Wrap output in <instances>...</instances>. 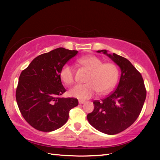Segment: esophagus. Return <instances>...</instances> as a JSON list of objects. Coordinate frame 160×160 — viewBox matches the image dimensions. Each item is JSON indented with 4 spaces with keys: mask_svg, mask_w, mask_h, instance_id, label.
<instances>
[{
    "mask_svg": "<svg viewBox=\"0 0 160 160\" xmlns=\"http://www.w3.org/2000/svg\"><path fill=\"white\" fill-rule=\"evenodd\" d=\"M84 102H85V101H84V100H79V104H84Z\"/></svg>",
    "mask_w": 160,
    "mask_h": 160,
    "instance_id": "esophagus-1",
    "label": "esophagus"
}]
</instances>
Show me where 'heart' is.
<instances>
[{
    "label": "heart",
    "mask_w": 160,
    "mask_h": 160,
    "mask_svg": "<svg viewBox=\"0 0 160 160\" xmlns=\"http://www.w3.org/2000/svg\"><path fill=\"white\" fill-rule=\"evenodd\" d=\"M81 65L90 71L84 84H77L69 90L71 96L81 100L89 99L97 91L101 95L106 94L112 89L116 84L119 70L114 63H103L99 58L96 56H86L78 60ZM75 72L73 67L66 64L60 71L61 80L71 85L74 82Z\"/></svg>",
    "instance_id": "heart-1"
}]
</instances>
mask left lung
<instances>
[{"mask_svg":"<svg viewBox=\"0 0 160 160\" xmlns=\"http://www.w3.org/2000/svg\"><path fill=\"white\" fill-rule=\"evenodd\" d=\"M106 54L120 68L121 76L113 93L101 101H93L94 109L87 115L89 124L98 131L115 135L134 123L143 107L147 91L141 73L129 60L107 50L98 51Z\"/></svg>","mask_w":160,"mask_h":160,"instance_id":"left-lung-1","label":"left lung"}]
</instances>
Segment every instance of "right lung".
<instances>
[{"label": "right lung", "mask_w": 160, "mask_h": 160, "mask_svg": "<svg viewBox=\"0 0 160 160\" xmlns=\"http://www.w3.org/2000/svg\"><path fill=\"white\" fill-rule=\"evenodd\" d=\"M78 51L62 47L37 56L20 75L16 99L22 117L37 130L50 132L60 128L69 111L78 105L74 98H60L66 91L60 71Z\"/></svg>", "instance_id": "obj_1"}]
</instances>
